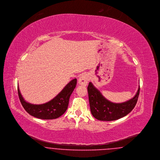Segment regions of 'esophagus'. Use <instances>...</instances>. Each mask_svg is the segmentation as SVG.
Listing matches in <instances>:
<instances>
[{"instance_id": "obj_1", "label": "esophagus", "mask_w": 160, "mask_h": 160, "mask_svg": "<svg viewBox=\"0 0 160 160\" xmlns=\"http://www.w3.org/2000/svg\"><path fill=\"white\" fill-rule=\"evenodd\" d=\"M89 81V77L87 74H82L80 75L78 78V83L83 86H87Z\"/></svg>"}]
</instances>
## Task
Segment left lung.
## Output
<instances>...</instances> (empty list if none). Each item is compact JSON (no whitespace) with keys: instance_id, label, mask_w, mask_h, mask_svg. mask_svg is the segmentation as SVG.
I'll return each mask as SVG.
<instances>
[{"instance_id":"obj_1","label":"left lung","mask_w":160,"mask_h":160,"mask_svg":"<svg viewBox=\"0 0 160 160\" xmlns=\"http://www.w3.org/2000/svg\"><path fill=\"white\" fill-rule=\"evenodd\" d=\"M140 86L135 95L129 100L121 103H112L105 98L101 92L89 82L88 86L89 102L92 115L100 121H113L131 112L135 106L140 93Z\"/></svg>"}]
</instances>
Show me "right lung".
I'll return each mask as SVG.
<instances>
[{"mask_svg": "<svg viewBox=\"0 0 160 160\" xmlns=\"http://www.w3.org/2000/svg\"><path fill=\"white\" fill-rule=\"evenodd\" d=\"M77 85V79L69 82L62 91L53 99L47 103L41 104H34L27 102L19 90L18 86V95L21 104L25 110L31 115L43 120L56 119L66 112L69 98Z\"/></svg>", "mask_w": 160, "mask_h": 160, "instance_id": "obj_1", "label": "right lung"}]
</instances>
